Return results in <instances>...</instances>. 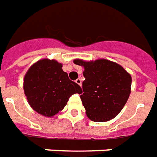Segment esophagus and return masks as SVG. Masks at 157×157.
I'll return each instance as SVG.
<instances>
[{"instance_id":"34e87169","label":"esophagus","mask_w":157,"mask_h":157,"mask_svg":"<svg viewBox=\"0 0 157 157\" xmlns=\"http://www.w3.org/2000/svg\"><path fill=\"white\" fill-rule=\"evenodd\" d=\"M75 82H76V84H78V85H80V86H81V84H82V80H81L80 78H77L76 80H75Z\"/></svg>"}]
</instances>
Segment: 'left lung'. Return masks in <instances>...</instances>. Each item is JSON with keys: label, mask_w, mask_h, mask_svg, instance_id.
I'll return each mask as SVG.
<instances>
[{"label": "left lung", "mask_w": 157, "mask_h": 157, "mask_svg": "<svg viewBox=\"0 0 157 157\" xmlns=\"http://www.w3.org/2000/svg\"><path fill=\"white\" fill-rule=\"evenodd\" d=\"M73 63L84 68L80 98L88 117L100 123L113 119L129 97L131 75L121 65L106 59H75Z\"/></svg>", "instance_id": "obj_1"}]
</instances>
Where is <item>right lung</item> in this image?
I'll use <instances>...</instances> for the list:
<instances>
[{"label": "right lung", "instance_id": "add662e5", "mask_svg": "<svg viewBox=\"0 0 157 157\" xmlns=\"http://www.w3.org/2000/svg\"><path fill=\"white\" fill-rule=\"evenodd\" d=\"M23 90L33 110L48 117L61 112L72 94L83 92L70 80L62 63L48 58L39 60L29 68L23 78Z\"/></svg>", "mask_w": 157, "mask_h": 157}]
</instances>
